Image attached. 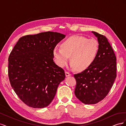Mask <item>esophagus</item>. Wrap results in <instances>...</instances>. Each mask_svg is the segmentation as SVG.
I'll return each mask as SVG.
<instances>
[{
	"mask_svg": "<svg viewBox=\"0 0 126 126\" xmlns=\"http://www.w3.org/2000/svg\"><path fill=\"white\" fill-rule=\"evenodd\" d=\"M65 74H66V77H68V76H70L71 75V74H70L69 72H67V71L65 72Z\"/></svg>",
	"mask_w": 126,
	"mask_h": 126,
	"instance_id": "1",
	"label": "esophagus"
}]
</instances>
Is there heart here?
<instances>
[{"label":"heart","instance_id":"b5f03b06","mask_svg":"<svg viewBox=\"0 0 126 126\" xmlns=\"http://www.w3.org/2000/svg\"><path fill=\"white\" fill-rule=\"evenodd\" d=\"M99 44L94 39L81 36H72L64 40L61 48L55 47L52 51L55 63L59 67H65L70 57L71 67L78 71H84L96 60Z\"/></svg>","mask_w":126,"mask_h":126}]
</instances>
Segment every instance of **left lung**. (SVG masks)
Instances as JSON below:
<instances>
[{"label": "left lung", "instance_id": "obj_1", "mask_svg": "<svg viewBox=\"0 0 126 126\" xmlns=\"http://www.w3.org/2000/svg\"><path fill=\"white\" fill-rule=\"evenodd\" d=\"M99 43V51L94 63L86 70L75 74V94L85 104H95L106 97L117 76L116 57L107 38L92 32Z\"/></svg>", "mask_w": 126, "mask_h": 126}]
</instances>
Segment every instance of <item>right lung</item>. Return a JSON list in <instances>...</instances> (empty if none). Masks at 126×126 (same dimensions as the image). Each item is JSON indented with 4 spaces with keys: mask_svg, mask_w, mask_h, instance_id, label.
<instances>
[{
    "mask_svg": "<svg viewBox=\"0 0 126 126\" xmlns=\"http://www.w3.org/2000/svg\"><path fill=\"white\" fill-rule=\"evenodd\" d=\"M64 37L47 32L20 38L8 58L10 85L20 99L34 108L46 107L65 78L64 70L54 62L53 49Z\"/></svg>",
    "mask_w": 126,
    "mask_h": 126,
    "instance_id": "1",
    "label": "right lung"
}]
</instances>
